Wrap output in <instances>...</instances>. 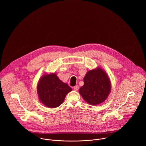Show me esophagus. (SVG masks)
Wrapping results in <instances>:
<instances>
[{
    "label": "esophagus",
    "mask_w": 146,
    "mask_h": 146,
    "mask_svg": "<svg viewBox=\"0 0 146 146\" xmlns=\"http://www.w3.org/2000/svg\"><path fill=\"white\" fill-rule=\"evenodd\" d=\"M73 88H74V89L75 90H78L79 89V86H78V85H76L75 86L73 87Z\"/></svg>",
    "instance_id": "obj_1"
}]
</instances>
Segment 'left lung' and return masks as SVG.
Listing matches in <instances>:
<instances>
[{
	"instance_id": "obj_1",
	"label": "left lung",
	"mask_w": 146,
	"mask_h": 146,
	"mask_svg": "<svg viewBox=\"0 0 146 146\" xmlns=\"http://www.w3.org/2000/svg\"><path fill=\"white\" fill-rule=\"evenodd\" d=\"M84 84L79 89V93L89 104H101L107 100L111 88L110 78L102 68L88 71L84 78Z\"/></svg>"
}]
</instances>
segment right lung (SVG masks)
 <instances>
[{"mask_svg": "<svg viewBox=\"0 0 146 146\" xmlns=\"http://www.w3.org/2000/svg\"><path fill=\"white\" fill-rule=\"evenodd\" d=\"M72 90L55 73L42 75L37 85V92L40 101L51 108L62 104L66 95Z\"/></svg>", "mask_w": 146, "mask_h": 146, "instance_id": "add662e5", "label": "right lung"}]
</instances>
